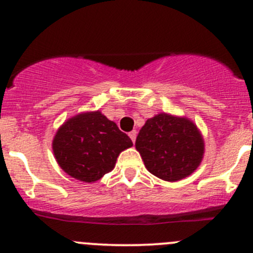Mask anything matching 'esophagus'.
Returning a JSON list of instances; mask_svg holds the SVG:
<instances>
[{
	"label": "esophagus",
	"mask_w": 253,
	"mask_h": 253,
	"mask_svg": "<svg viewBox=\"0 0 253 253\" xmlns=\"http://www.w3.org/2000/svg\"><path fill=\"white\" fill-rule=\"evenodd\" d=\"M128 135H129L130 140H132L133 143H134V141H135V138H136V130H132V132H129V133H128Z\"/></svg>",
	"instance_id": "esophagus-1"
}]
</instances>
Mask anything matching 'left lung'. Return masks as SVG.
<instances>
[{
    "label": "left lung",
    "instance_id": "left-lung-1",
    "mask_svg": "<svg viewBox=\"0 0 253 253\" xmlns=\"http://www.w3.org/2000/svg\"><path fill=\"white\" fill-rule=\"evenodd\" d=\"M135 147L146 169L169 182L191 175L201 163L205 151L195 125L165 113L145 123L136 136Z\"/></svg>",
    "mask_w": 253,
    "mask_h": 253
}]
</instances>
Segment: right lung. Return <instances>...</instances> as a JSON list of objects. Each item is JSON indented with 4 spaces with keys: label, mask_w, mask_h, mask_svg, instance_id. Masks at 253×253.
Instances as JSON below:
<instances>
[{
    "label": "right lung",
    "mask_w": 253,
    "mask_h": 253,
    "mask_svg": "<svg viewBox=\"0 0 253 253\" xmlns=\"http://www.w3.org/2000/svg\"><path fill=\"white\" fill-rule=\"evenodd\" d=\"M133 145L126 133L100 112L71 118L58 129L52 149L68 175L82 182H95L114 169L121 151Z\"/></svg>",
    "instance_id": "right-lung-1"
}]
</instances>
